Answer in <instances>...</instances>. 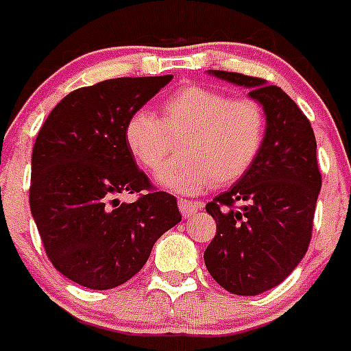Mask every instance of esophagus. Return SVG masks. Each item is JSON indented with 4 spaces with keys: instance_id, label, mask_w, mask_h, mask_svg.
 Listing matches in <instances>:
<instances>
[{
    "instance_id": "esophagus-1",
    "label": "esophagus",
    "mask_w": 351,
    "mask_h": 351,
    "mask_svg": "<svg viewBox=\"0 0 351 351\" xmlns=\"http://www.w3.org/2000/svg\"><path fill=\"white\" fill-rule=\"evenodd\" d=\"M179 210H181V214L184 216V218H191L195 213L198 210V207H200V202H191V200H179Z\"/></svg>"
}]
</instances>
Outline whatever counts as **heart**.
Wrapping results in <instances>:
<instances>
[{
	"instance_id": "b5f03b06",
	"label": "heart",
	"mask_w": 351,
	"mask_h": 351,
	"mask_svg": "<svg viewBox=\"0 0 351 351\" xmlns=\"http://www.w3.org/2000/svg\"><path fill=\"white\" fill-rule=\"evenodd\" d=\"M265 114L258 101L228 98L207 86H184L163 100L160 119L138 110L125 125V142L142 169L153 170L181 138V156L156 172L161 188L200 193L213 182L230 184L251 169L265 138Z\"/></svg>"
}]
</instances>
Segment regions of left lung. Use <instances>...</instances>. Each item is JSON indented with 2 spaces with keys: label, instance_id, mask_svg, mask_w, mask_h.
Masks as SVG:
<instances>
[{
  "label": "left lung",
  "instance_id": "obj_1",
  "mask_svg": "<svg viewBox=\"0 0 351 351\" xmlns=\"http://www.w3.org/2000/svg\"><path fill=\"white\" fill-rule=\"evenodd\" d=\"M207 73L246 88L267 121L255 163L206 206L218 226L204 253L207 271L230 293L258 295L287 280L308 251L322 188L315 133L278 86L234 71Z\"/></svg>",
  "mask_w": 351,
  "mask_h": 351
}]
</instances>
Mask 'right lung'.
<instances>
[{
  "label": "right lung",
  "instance_id": "add662e5",
  "mask_svg": "<svg viewBox=\"0 0 351 351\" xmlns=\"http://www.w3.org/2000/svg\"><path fill=\"white\" fill-rule=\"evenodd\" d=\"M172 75L121 77L66 95L43 123L31 154L29 207L49 260L91 290L126 283L154 243L181 221L178 200L153 191L125 142L128 117ZM149 189L137 203L125 193Z\"/></svg>",
  "mask_w": 351,
  "mask_h": 351
}]
</instances>
